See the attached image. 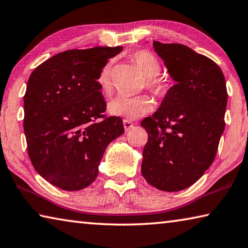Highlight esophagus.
Returning a JSON list of instances; mask_svg holds the SVG:
<instances>
[{
    "mask_svg": "<svg viewBox=\"0 0 248 248\" xmlns=\"http://www.w3.org/2000/svg\"><path fill=\"white\" fill-rule=\"evenodd\" d=\"M133 127H134V124L131 123V121L127 120V119L124 120V128L125 132L129 131V130H131Z\"/></svg>",
    "mask_w": 248,
    "mask_h": 248,
    "instance_id": "esophagus-1",
    "label": "esophagus"
}]
</instances>
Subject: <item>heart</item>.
I'll return each instance as SVG.
<instances>
[{"label":"heart","instance_id":"b5f03b06","mask_svg":"<svg viewBox=\"0 0 248 248\" xmlns=\"http://www.w3.org/2000/svg\"><path fill=\"white\" fill-rule=\"evenodd\" d=\"M132 61L145 77L144 86L158 98H164L169 94L170 85L165 79L158 77L161 73V63L157 58L145 50H140L132 54ZM114 61H109L104 65L98 75L97 82L100 91L104 94H110L114 90ZM153 102L145 95L138 97H118L110 100L108 104V112L112 116L124 117L127 120L140 118L152 111Z\"/></svg>","mask_w":248,"mask_h":248}]
</instances>
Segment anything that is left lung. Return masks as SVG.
I'll return each mask as SVG.
<instances>
[{"instance_id": "1", "label": "left lung", "mask_w": 248, "mask_h": 248, "mask_svg": "<svg viewBox=\"0 0 248 248\" xmlns=\"http://www.w3.org/2000/svg\"><path fill=\"white\" fill-rule=\"evenodd\" d=\"M153 48L176 84L141 123L149 136L141 171L157 189L179 191L195 184L215 161L228 92L223 72L211 59L180 44L153 41Z\"/></svg>"}]
</instances>
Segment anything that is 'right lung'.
<instances>
[{
    "mask_svg": "<svg viewBox=\"0 0 248 248\" xmlns=\"http://www.w3.org/2000/svg\"><path fill=\"white\" fill-rule=\"evenodd\" d=\"M123 47L68 50L32 71L24 96V131L33 169L63 190L94 182L105 150L124 132L119 117H106L97 78Z\"/></svg>",
    "mask_w": 248,
    "mask_h": 248,
    "instance_id": "1",
    "label": "right lung"
}]
</instances>
